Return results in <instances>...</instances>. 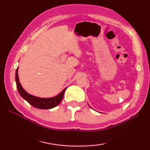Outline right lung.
I'll return each mask as SVG.
<instances>
[{
  "instance_id": "add662e5",
  "label": "right lung",
  "mask_w": 150,
  "mask_h": 150,
  "mask_svg": "<svg viewBox=\"0 0 150 150\" xmlns=\"http://www.w3.org/2000/svg\"><path fill=\"white\" fill-rule=\"evenodd\" d=\"M18 70V68L16 69V77H15V79H16L18 91L20 96H21L24 100H26L28 103H29L32 106H33L35 108L40 109H50L55 107V106H57L61 103V101H62L63 97V95H64L65 91L67 88H65L59 94H58L57 96H54V97L40 98L38 97V96H33L32 95H30L29 93H28L24 89L23 87H22L21 84H20V83L19 82Z\"/></svg>"
}]
</instances>
